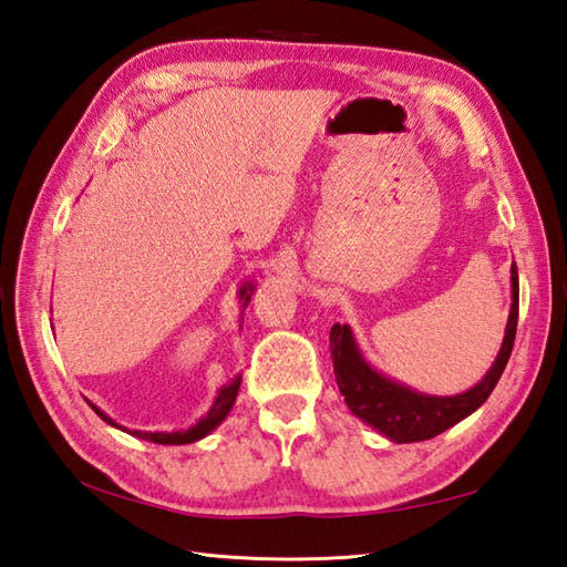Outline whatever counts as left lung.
I'll use <instances>...</instances> for the list:
<instances>
[{"label":"left lung","instance_id":"left-lung-1","mask_svg":"<svg viewBox=\"0 0 567 567\" xmlns=\"http://www.w3.org/2000/svg\"><path fill=\"white\" fill-rule=\"evenodd\" d=\"M517 320L519 276L517 267L512 264V308L499 354L481 383L465 390L461 395L449 398L424 395L393 379H385L383 373L371 369V363L361 357V349L354 334H351V327L337 322L332 324L330 332V351L339 393L344 395L349 410L354 412L359 420L385 434L390 442H424V439L442 434L449 426H454L468 417L471 412H475L489 398L509 361L514 334H517Z\"/></svg>","mask_w":567,"mask_h":567}]
</instances>
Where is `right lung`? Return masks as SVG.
<instances>
[{
  "instance_id": "add662e5",
  "label": "right lung",
  "mask_w": 567,
  "mask_h": 567,
  "mask_svg": "<svg viewBox=\"0 0 567 567\" xmlns=\"http://www.w3.org/2000/svg\"><path fill=\"white\" fill-rule=\"evenodd\" d=\"M251 291H255V286L251 284H245L243 288H240V300H243V308H247V303H249V296H251ZM240 381H243V375H237L235 381H230L228 385H223L220 390H218V395H216V402H213V408L204 414V417H200L194 426H188V430H182V432H141V430H123L121 424H116L113 422L109 414H104L102 410H99L96 405H92V410L99 414V417H102L106 424H111V426H116V430H123V432H128V434H133V436H137V439H145V442H153V444H194V442H198V439H204V436H208L213 430H216V426L228 417L230 414V410H233V405H235V398H237V390H240Z\"/></svg>"
}]
</instances>
